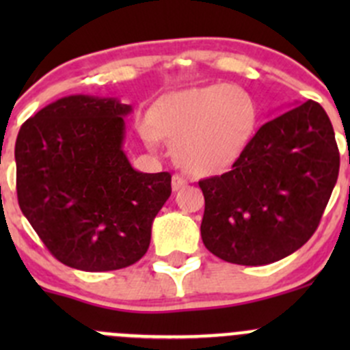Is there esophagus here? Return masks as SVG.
<instances>
[{
    "instance_id": "esophagus-1",
    "label": "esophagus",
    "mask_w": 350,
    "mask_h": 350,
    "mask_svg": "<svg viewBox=\"0 0 350 350\" xmlns=\"http://www.w3.org/2000/svg\"><path fill=\"white\" fill-rule=\"evenodd\" d=\"M188 185V181H186V178H183L181 174H174L172 176V191H179L181 188H185V186Z\"/></svg>"
}]
</instances>
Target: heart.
I'll return each mask as SVG.
<instances>
[{
  "instance_id": "heart-1",
  "label": "heart",
  "mask_w": 350,
  "mask_h": 350,
  "mask_svg": "<svg viewBox=\"0 0 350 350\" xmlns=\"http://www.w3.org/2000/svg\"><path fill=\"white\" fill-rule=\"evenodd\" d=\"M257 123V107L245 90L208 84L176 91L157 101L152 126H142L144 142H174L176 161L195 176L227 171L249 146Z\"/></svg>"
}]
</instances>
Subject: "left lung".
Segmentation results:
<instances>
[{
    "label": "left lung",
    "mask_w": 350,
    "mask_h": 350,
    "mask_svg": "<svg viewBox=\"0 0 350 350\" xmlns=\"http://www.w3.org/2000/svg\"><path fill=\"white\" fill-rule=\"evenodd\" d=\"M340 155L325 109L308 100L264 123L232 169L200 181L201 239L241 266L276 262L315 234Z\"/></svg>",
    "instance_id": "8db88e82"
}]
</instances>
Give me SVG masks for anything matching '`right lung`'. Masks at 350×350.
Masks as SVG:
<instances>
[{"label":"right lung","mask_w":350,"mask_h":350,"mask_svg":"<svg viewBox=\"0 0 350 350\" xmlns=\"http://www.w3.org/2000/svg\"><path fill=\"white\" fill-rule=\"evenodd\" d=\"M130 105L72 94L28 118L15 144L22 213L52 256L88 273L142 259L171 196L169 172H139L123 152Z\"/></svg>","instance_id":"add662e5"}]
</instances>
